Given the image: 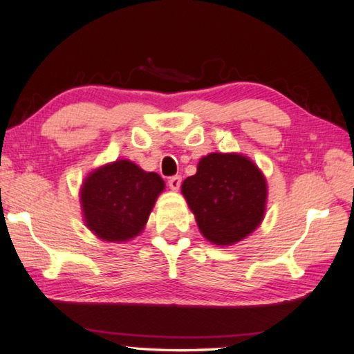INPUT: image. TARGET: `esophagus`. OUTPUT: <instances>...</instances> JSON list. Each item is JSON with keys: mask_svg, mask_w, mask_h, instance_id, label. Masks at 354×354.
<instances>
[{"mask_svg": "<svg viewBox=\"0 0 354 354\" xmlns=\"http://www.w3.org/2000/svg\"><path fill=\"white\" fill-rule=\"evenodd\" d=\"M169 187L171 190H179V187H181V176H171L169 179Z\"/></svg>", "mask_w": 354, "mask_h": 354, "instance_id": "1", "label": "esophagus"}]
</instances>
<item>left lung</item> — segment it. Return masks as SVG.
<instances>
[{
  "instance_id": "1",
  "label": "left lung",
  "mask_w": 354,
  "mask_h": 354,
  "mask_svg": "<svg viewBox=\"0 0 354 354\" xmlns=\"http://www.w3.org/2000/svg\"><path fill=\"white\" fill-rule=\"evenodd\" d=\"M181 192L207 242L231 247L261 226L267 209V179L248 156L209 153Z\"/></svg>"
}]
</instances>
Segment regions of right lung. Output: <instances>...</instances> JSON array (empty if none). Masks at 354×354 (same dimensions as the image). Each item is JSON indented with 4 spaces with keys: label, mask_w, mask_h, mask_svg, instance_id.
<instances>
[{
    "label": "right lung",
    "mask_w": 354,
    "mask_h": 354,
    "mask_svg": "<svg viewBox=\"0 0 354 354\" xmlns=\"http://www.w3.org/2000/svg\"><path fill=\"white\" fill-rule=\"evenodd\" d=\"M165 189L158 173L117 159L92 170L80 189L84 223L104 242L123 243L145 230L158 196Z\"/></svg>",
    "instance_id": "1"
}]
</instances>
